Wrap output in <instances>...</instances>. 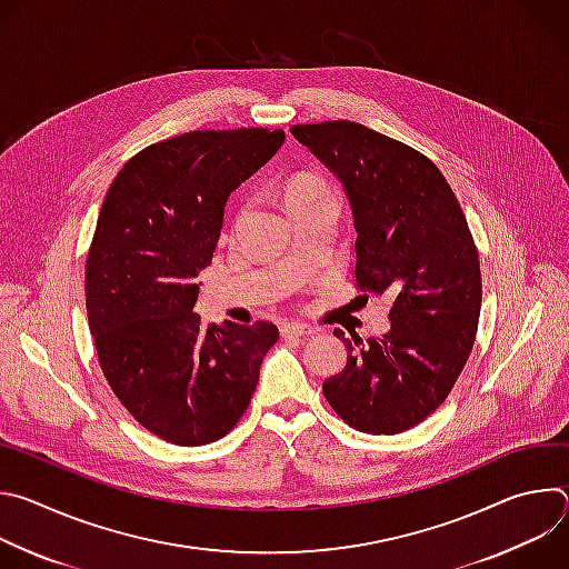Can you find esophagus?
Instances as JSON below:
<instances>
[{
    "instance_id": "obj_1",
    "label": "esophagus",
    "mask_w": 569,
    "mask_h": 569,
    "mask_svg": "<svg viewBox=\"0 0 569 569\" xmlns=\"http://www.w3.org/2000/svg\"><path fill=\"white\" fill-rule=\"evenodd\" d=\"M281 336L283 338H295V336H310L312 329L308 327V323H301V321H283L281 323Z\"/></svg>"
}]
</instances>
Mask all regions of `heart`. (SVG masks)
Masks as SVG:
<instances>
[{"label":"heart","instance_id":"obj_1","mask_svg":"<svg viewBox=\"0 0 569 569\" xmlns=\"http://www.w3.org/2000/svg\"><path fill=\"white\" fill-rule=\"evenodd\" d=\"M315 196H333L329 184L315 176H297L286 187V202H295L299 198H315Z\"/></svg>","mask_w":569,"mask_h":569}]
</instances>
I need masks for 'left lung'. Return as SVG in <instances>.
<instances>
[{
    "label": "left lung",
    "mask_w": 569,
    "mask_h": 569,
    "mask_svg": "<svg viewBox=\"0 0 569 569\" xmlns=\"http://www.w3.org/2000/svg\"><path fill=\"white\" fill-rule=\"evenodd\" d=\"M342 184L356 238V286L389 295V331L345 338L347 367L323 380L356 430L396 435L432 415L459 378L477 333L479 259L466 216L432 161L353 121L292 126Z\"/></svg>",
    "instance_id": "8db88e82"
}]
</instances>
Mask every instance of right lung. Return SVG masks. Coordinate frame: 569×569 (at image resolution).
Masks as SVG:
<instances>
[{
	"mask_svg": "<svg viewBox=\"0 0 569 569\" xmlns=\"http://www.w3.org/2000/svg\"><path fill=\"white\" fill-rule=\"evenodd\" d=\"M283 130H196L152 143L114 178L86 266L101 369L123 408L178 446L224 437L279 340L270 321L204 327L193 306L229 196L283 146Z\"/></svg>",
	"mask_w": 569,
	"mask_h": 569,
	"instance_id": "1",
	"label": "right lung"
}]
</instances>
